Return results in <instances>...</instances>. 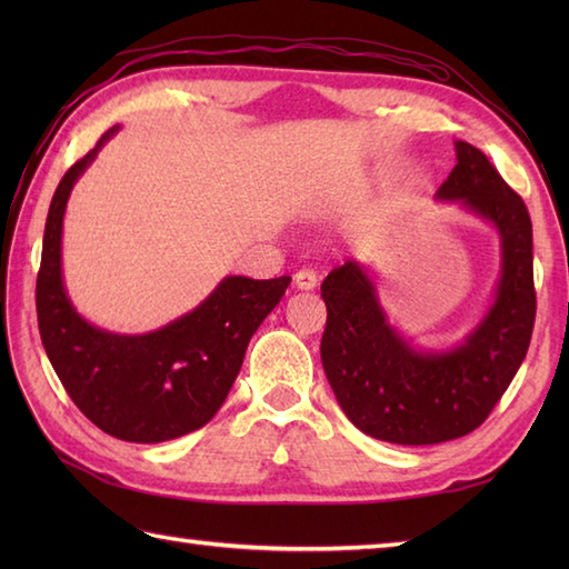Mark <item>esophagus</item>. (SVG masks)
I'll use <instances>...</instances> for the list:
<instances>
[{"mask_svg":"<svg viewBox=\"0 0 569 569\" xmlns=\"http://www.w3.org/2000/svg\"><path fill=\"white\" fill-rule=\"evenodd\" d=\"M293 286L298 288V291H312V288L318 286V276L312 269H300L296 276H293Z\"/></svg>","mask_w":569,"mask_h":569,"instance_id":"esophagus-1","label":"esophagus"}]
</instances>
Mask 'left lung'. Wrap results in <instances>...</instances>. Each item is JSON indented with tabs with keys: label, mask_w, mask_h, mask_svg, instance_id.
<instances>
[{
	"label": "left lung",
	"mask_w": 569,
	"mask_h": 569,
	"mask_svg": "<svg viewBox=\"0 0 569 569\" xmlns=\"http://www.w3.org/2000/svg\"><path fill=\"white\" fill-rule=\"evenodd\" d=\"M438 200H457L501 237L497 300L450 352H420L398 335L365 266L345 261L322 281L320 357L345 416L371 438L438 445L477 430L526 359L536 322L533 227L526 202L477 147L457 141Z\"/></svg>",
	"instance_id": "1"
}]
</instances>
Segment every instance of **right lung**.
<instances>
[{"instance_id": "right-lung-1", "label": "right lung", "mask_w": 569, "mask_h": 569, "mask_svg": "<svg viewBox=\"0 0 569 569\" xmlns=\"http://www.w3.org/2000/svg\"><path fill=\"white\" fill-rule=\"evenodd\" d=\"M117 127L68 168L48 208L36 312L48 359L84 418L112 438L163 442L202 428L222 408L251 335L283 298L291 276H227L188 316L149 335H114L82 320L60 271L70 190Z\"/></svg>"}]
</instances>
